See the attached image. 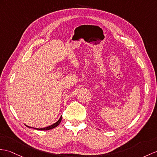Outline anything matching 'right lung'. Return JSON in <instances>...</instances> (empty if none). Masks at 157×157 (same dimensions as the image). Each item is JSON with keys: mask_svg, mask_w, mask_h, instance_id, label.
<instances>
[{"mask_svg": "<svg viewBox=\"0 0 157 157\" xmlns=\"http://www.w3.org/2000/svg\"><path fill=\"white\" fill-rule=\"evenodd\" d=\"M61 119H62V116H61L59 120H58L57 122H56V123H54L53 124H52V125H51V126H47V127H45V128H35V129L40 130H47L53 129V128H56V127H57L58 125L59 124V123H60L61 121ZM28 127H29V126H28ZM29 128H31V127H29Z\"/></svg>", "mask_w": 157, "mask_h": 157, "instance_id": "right-lung-1", "label": "right lung"}]
</instances>
